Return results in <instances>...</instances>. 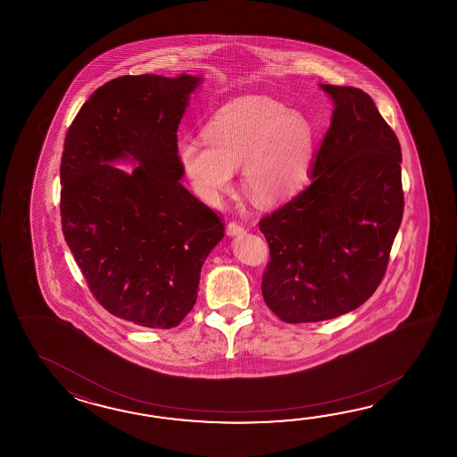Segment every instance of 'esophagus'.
Here are the masks:
<instances>
[{
    "mask_svg": "<svg viewBox=\"0 0 457 457\" xmlns=\"http://www.w3.org/2000/svg\"><path fill=\"white\" fill-rule=\"evenodd\" d=\"M245 233V227L238 222H230L227 225V235L228 237H237V235H243Z\"/></svg>",
    "mask_w": 457,
    "mask_h": 457,
    "instance_id": "1",
    "label": "esophagus"
}]
</instances>
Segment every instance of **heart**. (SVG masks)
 Segmentation results:
<instances>
[{
    "mask_svg": "<svg viewBox=\"0 0 457 457\" xmlns=\"http://www.w3.org/2000/svg\"><path fill=\"white\" fill-rule=\"evenodd\" d=\"M315 152V127L299 111L268 96H242L220 107L204 140L185 138L178 160L195 195L217 204L242 166L254 203L279 204L305 181Z\"/></svg>",
    "mask_w": 457,
    "mask_h": 457,
    "instance_id": "heart-1",
    "label": "heart"
}]
</instances>
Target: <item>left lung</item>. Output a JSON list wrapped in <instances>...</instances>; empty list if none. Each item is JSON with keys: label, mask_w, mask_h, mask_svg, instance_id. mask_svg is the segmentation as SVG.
<instances>
[{"label": "left lung", "mask_w": 457, "mask_h": 457, "mask_svg": "<svg viewBox=\"0 0 457 457\" xmlns=\"http://www.w3.org/2000/svg\"><path fill=\"white\" fill-rule=\"evenodd\" d=\"M320 87L333 114L311 185L260 222L271 254L262 297L287 323L328 320L368 301L403 215L397 136L364 91Z\"/></svg>", "instance_id": "left-lung-1"}]
</instances>
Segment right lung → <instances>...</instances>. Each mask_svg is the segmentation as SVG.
Here are the masks:
<instances>
[{"instance_id": "right-lung-1", "label": "right lung", "mask_w": 457, "mask_h": 457, "mask_svg": "<svg viewBox=\"0 0 457 457\" xmlns=\"http://www.w3.org/2000/svg\"><path fill=\"white\" fill-rule=\"evenodd\" d=\"M203 77L126 75L71 122L60 165L62 230L96 301L119 319L173 328L195 307L224 224L185 186L178 126ZM116 162H134L132 172Z\"/></svg>"}]
</instances>
